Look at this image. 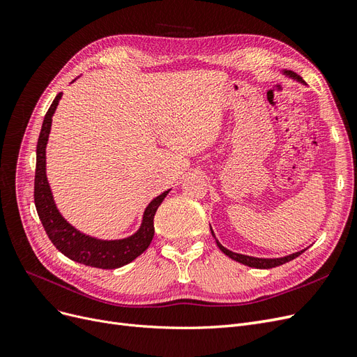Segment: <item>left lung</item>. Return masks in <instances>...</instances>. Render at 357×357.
<instances>
[{
    "label": "left lung",
    "mask_w": 357,
    "mask_h": 357,
    "mask_svg": "<svg viewBox=\"0 0 357 357\" xmlns=\"http://www.w3.org/2000/svg\"><path fill=\"white\" fill-rule=\"evenodd\" d=\"M284 74L290 75V77L296 79V80L301 82V83H304V80H302V77H299V75L295 74L294 71H284ZM211 234H213V236L215 238V235H214L213 231H211ZM215 243H218V247L220 248V250H222L226 256H229L231 259H234V261L240 262V264H243V265H247V266H252V268H259V269H268V268H274V266H278V265H283V264H286V262H289V261H294L295 257H298L301 253L305 252V250H301V252L291 253V255L284 256V257L262 259V257H253V256H245V255H240V253H234V252L228 250V248H226V247H223V245L219 243V240H215Z\"/></svg>",
    "instance_id": "1"
}]
</instances>
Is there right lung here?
I'll use <instances>...</instances> for the list:
<instances>
[{
  "mask_svg": "<svg viewBox=\"0 0 357 357\" xmlns=\"http://www.w3.org/2000/svg\"><path fill=\"white\" fill-rule=\"evenodd\" d=\"M62 92L56 95L52 105L45 116L43 126L37 143V164H36V180H34V202L38 218L43 223L50 241L58 250L70 257L71 261L79 262L93 268L114 269L132 262L146 248L150 245L155 235L153 219L159 205L168 195V190L160 193L147 205L143 214V222L139 229L128 238L123 240H98L93 236L84 235L71 226L62 218L53 201L52 190L46 177V146L50 134L52 116L55 113Z\"/></svg>",
  "mask_w": 357,
  "mask_h": 357,
  "instance_id": "add662e5",
  "label": "right lung"
}]
</instances>
